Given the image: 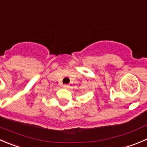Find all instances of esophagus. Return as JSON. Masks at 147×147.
Segmentation results:
<instances>
[{
  "instance_id": "esophagus-1",
  "label": "esophagus",
  "mask_w": 147,
  "mask_h": 147,
  "mask_svg": "<svg viewBox=\"0 0 147 147\" xmlns=\"http://www.w3.org/2000/svg\"><path fill=\"white\" fill-rule=\"evenodd\" d=\"M63 87L64 89H68V88L69 87V86H68V84H64L63 85Z\"/></svg>"
}]
</instances>
